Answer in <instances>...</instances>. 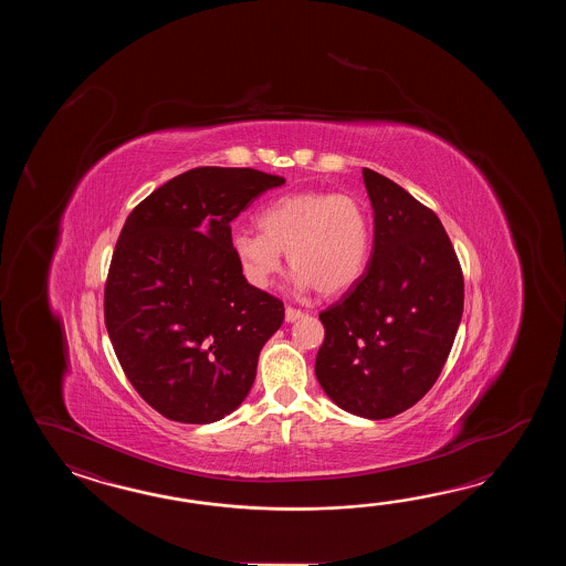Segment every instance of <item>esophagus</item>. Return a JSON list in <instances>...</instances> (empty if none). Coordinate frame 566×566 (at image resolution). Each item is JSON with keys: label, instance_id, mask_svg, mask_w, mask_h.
Masks as SVG:
<instances>
[{"label": "esophagus", "instance_id": "1", "mask_svg": "<svg viewBox=\"0 0 566 566\" xmlns=\"http://www.w3.org/2000/svg\"><path fill=\"white\" fill-rule=\"evenodd\" d=\"M305 313L301 312V310H295V307H287L285 310V322L287 324H293V322H297V319H301Z\"/></svg>", "mask_w": 566, "mask_h": 566}]
</instances>
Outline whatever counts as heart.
Returning a JSON list of instances; mask_svg holds the SVG:
<instances>
[{
    "mask_svg": "<svg viewBox=\"0 0 566 566\" xmlns=\"http://www.w3.org/2000/svg\"><path fill=\"white\" fill-rule=\"evenodd\" d=\"M256 227L261 232L239 230L232 237L234 256L254 287L273 281L287 253L289 265L297 269L295 285L332 297L360 281L370 256L373 222L354 193H283L256 214Z\"/></svg>",
    "mask_w": 566,
    "mask_h": 566,
    "instance_id": "obj_1",
    "label": "heart"
}]
</instances>
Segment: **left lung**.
Listing matches in <instances>:
<instances>
[{
    "mask_svg": "<svg viewBox=\"0 0 566 566\" xmlns=\"http://www.w3.org/2000/svg\"><path fill=\"white\" fill-rule=\"evenodd\" d=\"M374 247L360 281L319 313L315 376L339 409L390 419L446 366L463 315V273L441 220L405 188L361 169Z\"/></svg>",
    "mask_w": 566,
    "mask_h": 566,
    "instance_id": "left-lung-1",
    "label": "left lung"
}]
</instances>
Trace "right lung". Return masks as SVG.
I'll use <instances>...</instances> for the list:
<instances>
[{
  "label": "right lung",
  "instance_id": "1",
  "mask_svg": "<svg viewBox=\"0 0 566 566\" xmlns=\"http://www.w3.org/2000/svg\"><path fill=\"white\" fill-rule=\"evenodd\" d=\"M281 176L193 168L133 208L105 283V325L120 368L169 421L208 424L241 407L283 301L253 287L230 222Z\"/></svg>",
  "mask_w": 566,
  "mask_h": 566
}]
</instances>
